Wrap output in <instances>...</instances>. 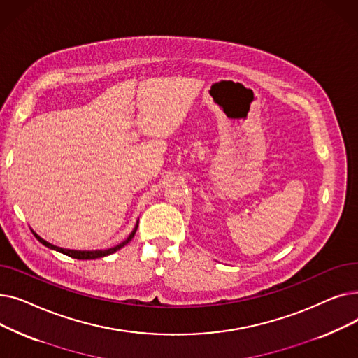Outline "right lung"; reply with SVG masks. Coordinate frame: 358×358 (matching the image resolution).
<instances>
[{
    "mask_svg": "<svg viewBox=\"0 0 358 358\" xmlns=\"http://www.w3.org/2000/svg\"><path fill=\"white\" fill-rule=\"evenodd\" d=\"M138 224H139V219L136 220L135 228L131 229L130 235H129L123 242H120L119 245H116V247H111V248H107V250H94V251H78V250H66V248L56 247V245H53V243H50V242L45 241L43 238H41V236L37 235L34 231H31V232H33V235L36 236V239H37V241L42 242L45 247H48V248H50V250H53V251H58V252H61V254H65V255H68V257H71V258H77V259H96V258L107 257V255H110V254H113V252L119 251L120 248H123V247L126 245V243H129L131 239H134V236H135V234H136V231H138Z\"/></svg>",
    "mask_w": 358,
    "mask_h": 358,
    "instance_id": "obj_1",
    "label": "right lung"
}]
</instances>
